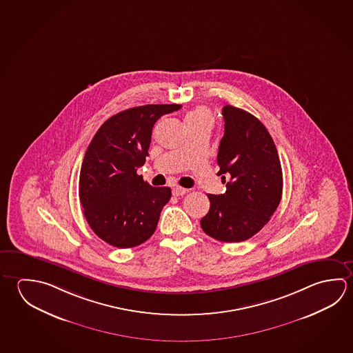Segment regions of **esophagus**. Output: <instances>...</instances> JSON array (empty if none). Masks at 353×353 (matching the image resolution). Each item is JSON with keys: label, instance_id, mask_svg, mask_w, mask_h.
Masks as SVG:
<instances>
[{"label": "esophagus", "instance_id": "esophagus-1", "mask_svg": "<svg viewBox=\"0 0 353 353\" xmlns=\"http://www.w3.org/2000/svg\"><path fill=\"white\" fill-rule=\"evenodd\" d=\"M188 192V190H185V188H182V187H179V185H176L174 190H172V194L176 196V197H179V196H183Z\"/></svg>", "mask_w": 353, "mask_h": 353}]
</instances>
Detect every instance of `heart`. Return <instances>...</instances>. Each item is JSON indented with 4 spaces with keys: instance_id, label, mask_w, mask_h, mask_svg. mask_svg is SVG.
I'll return each mask as SVG.
<instances>
[{
    "instance_id": "obj_1",
    "label": "heart",
    "mask_w": 353,
    "mask_h": 353,
    "mask_svg": "<svg viewBox=\"0 0 353 353\" xmlns=\"http://www.w3.org/2000/svg\"><path fill=\"white\" fill-rule=\"evenodd\" d=\"M212 114L204 106H198L185 115V125L196 124V123H210L212 124Z\"/></svg>"
}]
</instances>
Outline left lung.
Listing matches in <instances>:
<instances>
[{
	"label": "left lung",
	"mask_w": 353,
	"mask_h": 353,
	"mask_svg": "<svg viewBox=\"0 0 353 353\" xmlns=\"http://www.w3.org/2000/svg\"><path fill=\"white\" fill-rule=\"evenodd\" d=\"M224 135L216 162L227 183L223 194H208L210 207L201 219L205 234L238 243L256 234L270 221L283 193L278 151L261 121L235 106L223 108Z\"/></svg>",
	"instance_id": "obj_1"
}]
</instances>
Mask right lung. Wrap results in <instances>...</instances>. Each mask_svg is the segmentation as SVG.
Returning <instances> with one entry per match:
<instances>
[{
    "instance_id": "1",
    "label": "right lung",
    "mask_w": 353,
    "mask_h": 353,
    "mask_svg": "<svg viewBox=\"0 0 353 353\" xmlns=\"http://www.w3.org/2000/svg\"><path fill=\"white\" fill-rule=\"evenodd\" d=\"M179 109V104H152L118 112L89 143L79 198L90 228L112 247H137L155 232L171 188L152 187L137 171L149 156L156 121Z\"/></svg>"
}]
</instances>
